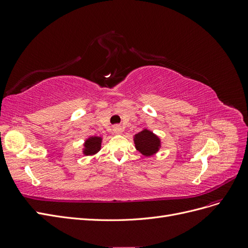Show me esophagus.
Instances as JSON below:
<instances>
[{"mask_svg": "<svg viewBox=\"0 0 248 248\" xmlns=\"http://www.w3.org/2000/svg\"><path fill=\"white\" fill-rule=\"evenodd\" d=\"M112 131H114V133L119 134L123 131V128L120 125H116V126H114V128H112Z\"/></svg>", "mask_w": 248, "mask_h": 248, "instance_id": "34e87169", "label": "esophagus"}]
</instances>
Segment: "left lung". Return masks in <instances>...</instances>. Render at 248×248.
Returning a JSON list of instances; mask_svg holds the SVG:
<instances>
[{
    "label": "left lung",
    "mask_w": 248,
    "mask_h": 248,
    "mask_svg": "<svg viewBox=\"0 0 248 248\" xmlns=\"http://www.w3.org/2000/svg\"><path fill=\"white\" fill-rule=\"evenodd\" d=\"M134 144H136L138 151L142 155L151 156L158 152L160 148V140L152 131L144 129L134 136Z\"/></svg>",
    "instance_id": "obj_1"
}]
</instances>
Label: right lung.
I'll list each match as a JSON object with an SVG mask.
<instances>
[{"mask_svg": "<svg viewBox=\"0 0 248 248\" xmlns=\"http://www.w3.org/2000/svg\"><path fill=\"white\" fill-rule=\"evenodd\" d=\"M101 138L100 137H91L89 138L84 145V154L85 155H94L100 150L101 147Z\"/></svg>", "mask_w": 248, "mask_h": 248, "instance_id": "add662e5", "label": "right lung"}]
</instances>
